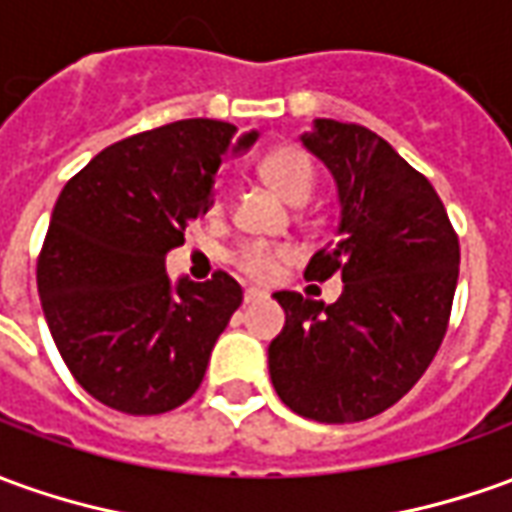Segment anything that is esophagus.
Here are the masks:
<instances>
[{"label":"esophagus","instance_id":"obj_1","mask_svg":"<svg viewBox=\"0 0 512 512\" xmlns=\"http://www.w3.org/2000/svg\"><path fill=\"white\" fill-rule=\"evenodd\" d=\"M267 295H264L262 290H245V303H259L264 301Z\"/></svg>","mask_w":512,"mask_h":512}]
</instances>
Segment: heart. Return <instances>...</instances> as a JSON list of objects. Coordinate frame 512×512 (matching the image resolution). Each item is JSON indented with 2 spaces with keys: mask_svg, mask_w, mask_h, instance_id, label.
<instances>
[{
  "mask_svg": "<svg viewBox=\"0 0 512 512\" xmlns=\"http://www.w3.org/2000/svg\"><path fill=\"white\" fill-rule=\"evenodd\" d=\"M259 172H262V178L267 181L270 189H276L278 195L284 197L287 203H295V206L306 203L317 186L315 161L298 144H281L276 150H270L262 158ZM222 203H225V197H222L220 189L214 195V200H211V214H220ZM284 259H287V250L264 245V242H245L231 256L236 270L242 276H248L250 281H270V278H276L278 267H281Z\"/></svg>",
  "mask_w": 512,
  "mask_h": 512,
  "instance_id": "heart-1",
  "label": "heart"
}]
</instances>
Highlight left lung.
Instances as JSON below:
<instances>
[{"label": "left lung", "mask_w": 512, "mask_h": 512, "mask_svg": "<svg viewBox=\"0 0 512 512\" xmlns=\"http://www.w3.org/2000/svg\"><path fill=\"white\" fill-rule=\"evenodd\" d=\"M303 147L337 181V242L303 276L343 278L334 303L276 292L287 312L270 343L278 398L320 424H354L407 396L446 337L460 242L435 186L354 122L315 119Z\"/></svg>", "instance_id": "8db88e82"}]
</instances>
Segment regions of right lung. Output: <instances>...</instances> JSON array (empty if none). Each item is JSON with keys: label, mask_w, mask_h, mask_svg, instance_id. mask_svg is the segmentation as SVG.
Here are the masks:
<instances>
[{"label": "right lung", "mask_w": 512, "mask_h": 512, "mask_svg": "<svg viewBox=\"0 0 512 512\" xmlns=\"http://www.w3.org/2000/svg\"><path fill=\"white\" fill-rule=\"evenodd\" d=\"M217 119H181L105 147L63 186L35 281L77 384L111 410L161 415L195 396L242 287L169 284L164 256L211 209L225 155L245 150Z\"/></svg>", "instance_id": "obj_1"}]
</instances>
